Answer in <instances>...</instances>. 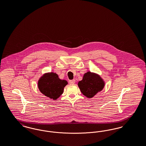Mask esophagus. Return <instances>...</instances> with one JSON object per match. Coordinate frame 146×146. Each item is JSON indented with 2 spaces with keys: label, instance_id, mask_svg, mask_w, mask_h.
I'll list each match as a JSON object with an SVG mask.
<instances>
[{
  "label": "esophagus",
  "instance_id": "esophagus-1",
  "mask_svg": "<svg viewBox=\"0 0 146 146\" xmlns=\"http://www.w3.org/2000/svg\"><path fill=\"white\" fill-rule=\"evenodd\" d=\"M76 83V80L75 79H73V80H70L69 81V83L70 84H74Z\"/></svg>",
  "mask_w": 146,
  "mask_h": 146
}]
</instances>
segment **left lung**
Masks as SVG:
<instances>
[{
	"label": "left lung",
	"instance_id": "obj_1",
	"mask_svg": "<svg viewBox=\"0 0 146 146\" xmlns=\"http://www.w3.org/2000/svg\"><path fill=\"white\" fill-rule=\"evenodd\" d=\"M104 83L100 76L88 72L84 75L83 80L78 83L82 93L88 98L94 96L104 87Z\"/></svg>",
	"mask_w": 146,
	"mask_h": 146
}]
</instances>
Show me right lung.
I'll return each mask as SVG.
<instances>
[{"label": "right lung", "instance_id": "obj_1", "mask_svg": "<svg viewBox=\"0 0 146 146\" xmlns=\"http://www.w3.org/2000/svg\"><path fill=\"white\" fill-rule=\"evenodd\" d=\"M67 84L65 80H61L57 74L49 73L42 76L38 82V88L45 96L56 100L63 92L64 87Z\"/></svg>", "mask_w": 146, "mask_h": 146}]
</instances>
